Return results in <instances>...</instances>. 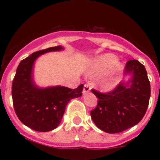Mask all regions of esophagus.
<instances>
[{
  "label": "esophagus",
  "instance_id": "obj_1",
  "mask_svg": "<svg viewBox=\"0 0 160 160\" xmlns=\"http://www.w3.org/2000/svg\"><path fill=\"white\" fill-rule=\"evenodd\" d=\"M89 91H90V86H89V84H85V85H84L82 92H83L84 94H86V93L89 92Z\"/></svg>",
  "mask_w": 160,
  "mask_h": 160
}]
</instances>
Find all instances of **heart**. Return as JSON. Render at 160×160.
I'll list each match as a JSON object with an SVG mask.
<instances>
[{"instance_id":"1","label":"heart","mask_w":160,"mask_h":160,"mask_svg":"<svg viewBox=\"0 0 160 160\" xmlns=\"http://www.w3.org/2000/svg\"><path fill=\"white\" fill-rule=\"evenodd\" d=\"M118 58L111 53L95 57L89 63L87 74L90 76L100 74L95 80L97 87L103 92H109L117 87L123 71L122 64L117 63Z\"/></svg>"}]
</instances>
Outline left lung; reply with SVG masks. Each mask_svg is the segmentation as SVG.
<instances>
[{"label": "left lung", "mask_w": 160, "mask_h": 160, "mask_svg": "<svg viewBox=\"0 0 160 160\" xmlns=\"http://www.w3.org/2000/svg\"><path fill=\"white\" fill-rule=\"evenodd\" d=\"M127 80L107 94L92 89L98 98L91 111L94 123L107 133H118L135 126L142 120L150 97V84L144 66L138 60H130L125 68Z\"/></svg>", "instance_id": "1"}]
</instances>
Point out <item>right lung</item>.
Masks as SVG:
<instances>
[{"label":"right lung","instance_id":"1","mask_svg":"<svg viewBox=\"0 0 160 160\" xmlns=\"http://www.w3.org/2000/svg\"><path fill=\"white\" fill-rule=\"evenodd\" d=\"M64 49L62 46L32 53L19 63L12 81V97L18 118L38 132L52 131L58 127L71 99L82 96L83 85L77 89L62 86L40 87L34 80V62L41 55Z\"/></svg>","mask_w":160,"mask_h":160}]
</instances>
